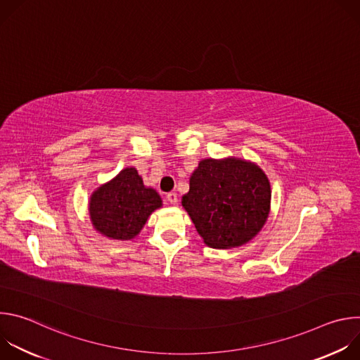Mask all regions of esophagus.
Returning <instances> with one entry per match:
<instances>
[{
    "label": "esophagus",
    "mask_w": 360,
    "mask_h": 360,
    "mask_svg": "<svg viewBox=\"0 0 360 360\" xmlns=\"http://www.w3.org/2000/svg\"><path fill=\"white\" fill-rule=\"evenodd\" d=\"M167 200H168L169 203H172V205H176V202H178V195H176L175 192H169V193L167 195Z\"/></svg>",
    "instance_id": "34e87169"
}]
</instances>
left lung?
I'll return each mask as SVG.
<instances>
[{"mask_svg":"<svg viewBox=\"0 0 360 360\" xmlns=\"http://www.w3.org/2000/svg\"><path fill=\"white\" fill-rule=\"evenodd\" d=\"M271 196L269 179L256 164L208 158L192 172L182 207L205 243L229 249L259 233L271 211Z\"/></svg>","mask_w":360,"mask_h":360,"instance_id":"obj_1","label":"left lung"}]
</instances>
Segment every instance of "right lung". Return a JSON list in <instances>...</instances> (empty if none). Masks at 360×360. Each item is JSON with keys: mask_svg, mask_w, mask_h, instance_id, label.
<instances>
[{"mask_svg": "<svg viewBox=\"0 0 360 360\" xmlns=\"http://www.w3.org/2000/svg\"><path fill=\"white\" fill-rule=\"evenodd\" d=\"M161 207L158 192L146 188L138 171L129 167L92 192L89 217L101 235L129 240L141 232L149 215Z\"/></svg>", "mask_w": 360, "mask_h": 360, "instance_id": "obj_1", "label": "right lung"}]
</instances>
